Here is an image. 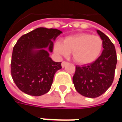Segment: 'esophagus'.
I'll return each mask as SVG.
<instances>
[{"mask_svg":"<svg viewBox=\"0 0 122 122\" xmlns=\"http://www.w3.org/2000/svg\"><path fill=\"white\" fill-rule=\"evenodd\" d=\"M67 63H68V62H67L66 61H63V62H62V67H64V66H66V64Z\"/></svg>","mask_w":122,"mask_h":122,"instance_id":"34e87169","label":"esophagus"}]
</instances>
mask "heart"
Listing matches in <instances>:
<instances>
[{
	"label": "heart",
	"instance_id": "b5f03b06",
	"mask_svg": "<svg viewBox=\"0 0 122 122\" xmlns=\"http://www.w3.org/2000/svg\"><path fill=\"white\" fill-rule=\"evenodd\" d=\"M103 47L101 36L89 33H79L65 38L62 42H57L54 51L60 56H66L72 52L74 62L79 64H87L95 61Z\"/></svg>",
	"mask_w": 122,
	"mask_h": 122
}]
</instances>
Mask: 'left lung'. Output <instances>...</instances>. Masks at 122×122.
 I'll return each instance as SVG.
<instances>
[{
    "label": "left lung",
    "instance_id": "8db88e82",
    "mask_svg": "<svg viewBox=\"0 0 122 122\" xmlns=\"http://www.w3.org/2000/svg\"><path fill=\"white\" fill-rule=\"evenodd\" d=\"M103 41V51L91 64L75 67L73 81L76 90L82 96L96 98L104 94L113 81L117 64L115 46L107 36L97 30Z\"/></svg>",
    "mask_w": 122,
    "mask_h": 122
}]
</instances>
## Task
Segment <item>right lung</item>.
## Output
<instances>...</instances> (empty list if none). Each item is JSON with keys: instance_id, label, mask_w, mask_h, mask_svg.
Segmentation results:
<instances>
[{"instance_id": "add662e5", "label": "right lung", "mask_w": 122, "mask_h": 122, "mask_svg": "<svg viewBox=\"0 0 122 122\" xmlns=\"http://www.w3.org/2000/svg\"><path fill=\"white\" fill-rule=\"evenodd\" d=\"M62 32L54 28H38L22 35L13 47L11 73L17 87L28 95L39 96L48 92L61 62L49 57L54 42ZM47 48L48 51L46 50Z\"/></svg>"}]
</instances>
